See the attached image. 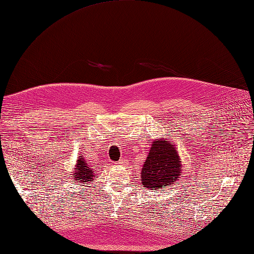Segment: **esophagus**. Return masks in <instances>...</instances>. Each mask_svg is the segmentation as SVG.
I'll return each instance as SVG.
<instances>
[{"label":"esophagus","mask_w":254,"mask_h":254,"mask_svg":"<svg viewBox=\"0 0 254 254\" xmlns=\"http://www.w3.org/2000/svg\"><path fill=\"white\" fill-rule=\"evenodd\" d=\"M117 164H124V163H123V162H121V161H120V162H118V163H117Z\"/></svg>","instance_id":"esophagus-1"}]
</instances>
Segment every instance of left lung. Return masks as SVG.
Wrapping results in <instances>:
<instances>
[{"mask_svg":"<svg viewBox=\"0 0 254 254\" xmlns=\"http://www.w3.org/2000/svg\"><path fill=\"white\" fill-rule=\"evenodd\" d=\"M183 171L182 160L173 142L158 139L151 143L141 169V183L149 190L172 187Z\"/></svg>","mask_w":254,"mask_h":254,"instance_id":"obj_1","label":"left lung"}]
</instances>
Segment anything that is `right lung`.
I'll return each mask as SVG.
<instances>
[{
	"instance_id": "right-lung-1",
	"label": "right lung",
	"mask_w": 254,
	"mask_h": 254,
	"mask_svg": "<svg viewBox=\"0 0 254 254\" xmlns=\"http://www.w3.org/2000/svg\"><path fill=\"white\" fill-rule=\"evenodd\" d=\"M78 158L79 159L76 160L75 163L73 176H71V178H73V181L76 183H83L88 185L94 179V169L89 166V164L84 160L82 156H79Z\"/></svg>"
}]
</instances>
